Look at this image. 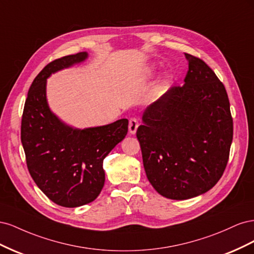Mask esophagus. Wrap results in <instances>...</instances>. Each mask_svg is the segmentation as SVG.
Returning <instances> with one entry per match:
<instances>
[{
    "label": "esophagus",
    "mask_w": 254,
    "mask_h": 254,
    "mask_svg": "<svg viewBox=\"0 0 254 254\" xmlns=\"http://www.w3.org/2000/svg\"><path fill=\"white\" fill-rule=\"evenodd\" d=\"M137 127H139V121L135 118H131L129 120V132L131 134H134Z\"/></svg>",
    "instance_id": "esophagus-1"
}]
</instances>
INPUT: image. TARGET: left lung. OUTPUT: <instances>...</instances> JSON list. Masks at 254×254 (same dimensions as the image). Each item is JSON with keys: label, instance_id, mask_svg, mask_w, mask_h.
<instances>
[{"label": "left lung", "instance_id": "left-lung-1", "mask_svg": "<svg viewBox=\"0 0 254 254\" xmlns=\"http://www.w3.org/2000/svg\"><path fill=\"white\" fill-rule=\"evenodd\" d=\"M146 108L136 130L146 176L160 195L183 200L211 190L224 174L233 139L226 88L200 58Z\"/></svg>", "mask_w": 254, "mask_h": 254}]
</instances>
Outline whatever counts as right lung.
Masks as SVG:
<instances>
[{
    "instance_id": "obj_1",
    "label": "right lung",
    "mask_w": 254,
    "mask_h": 254,
    "mask_svg": "<svg viewBox=\"0 0 254 254\" xmlns=\"http://www.w3.org/2000/svg\"><path fill=\"white\" fill-rule=\"evenodd\" d=\"M86 52L53 60L30 86L21 122V142L28 172L49 199L76 207L97 198L105 183L104 159L127 134L128 120L76 129L54 114L47 102V78L79 64Z\"/></svg>"
}]
</instances>
